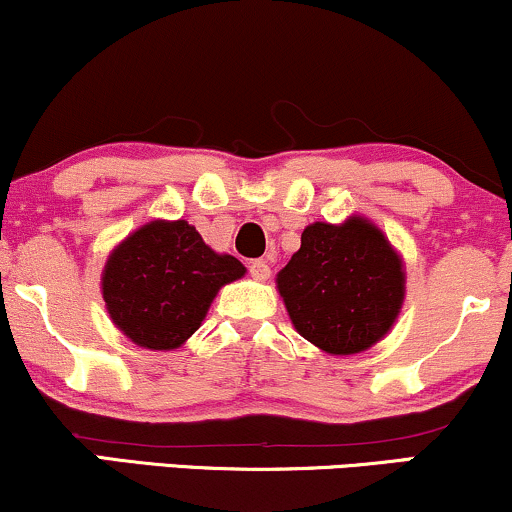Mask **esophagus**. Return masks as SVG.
Returning a JSON list of instances; mask_svg holds the SVG:
<instances>
[{"label": "esophagus", "mask_w": 512, "mask_h": 512, "mask_svg": "<svg viewBox=\"0 0 512 512\" xmlns=\"http://www.w3.org/2000/svg\"><path fill=\"white\" fill-rule=\"evenodd\" d=\"M248 269H250L252 279H257V281H267L269 274H272V267H269V262H264V260H252Z\"/></svg>", "instance_id": "esophagus-1"}]
</instances>
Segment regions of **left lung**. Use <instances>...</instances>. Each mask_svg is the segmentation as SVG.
I'll list each match as a JSON object with an SVG mask.
<instances>
[{
	"label": "left lung",
	"instance_id": "8db88e82",
	"mask_svg": "<svg viewBox=\"0 0 512 512\" xmlns=\"http://www.w3.org/2000/svg\"><path fill=\"white\" fill-rule=\"evenodd\" d=\"M301 337L334 356L366 351L392 327L404 301L402 260L366 219L313 223L276 276Z\"/></svg>",
	"mask_w": 512,
	"mask_h": 512
}]
</instances>
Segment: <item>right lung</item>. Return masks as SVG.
<instances>
[{"label":"right lung","mask_w":512,"mask_h":512,"mask_svg":"<svg viewBox=\"0 0 512 512\" xmlns=\"http://www.w3.org/2000/svg\"><path fill=\"white\" fill-rule=\"evenodd\" d=\"M243 274L236 257L216 255L187 221H151L110 255L103 298L134 344L175 349L202 325L216 291Z\"/></svg>","instance_id":"add662e5"}]
</instances>
